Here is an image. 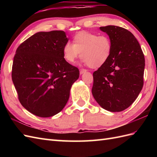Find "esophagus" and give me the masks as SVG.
<instances>
[{
	"label": "esophagus",
	"instance_id": "esophagus-1",
	"mask_svg": "<svg viewBox=\"0 0 157 157\" xmlns=\"http://www.w3.org/2000/svg\"><path fill=\"white\" fill-rule=\"evenodd\" d=\"M87 71V70L85 69H79V73H80V74H83V73H86Z\"/></svg>",
	"mask_w": 157,
	"mask_h": 157
}]
</instances>
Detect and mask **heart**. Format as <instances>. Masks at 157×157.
I'll return each instance as SVG.
<instances>
[{
	"label": "heart",
	"mask_w": 157,
	"mask_h": 157,
	"mask_svg": "<svg viewBox=\"0 0 157 157\" xmlns=\"http://www.w3.org/2000/svg\"><path fill=\"white\" fill-rule=\"evenodd\" d=\"M112 50V42L109 36L81 32L73 38V44L67 42L64 45L63 54L69 63H74L76 59L82 56L84 64L97 69L108 61Z\"/></svg>",
	"instance_id": "obj_1"
}]
</instances>
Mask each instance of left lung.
Segmentation results:
<instances>
[{
  "label": "left lung",
  "mask_w": 157,
  "mask_h": 157,
  "mask_svg": "<svg viewBox=\"0 0 157 157\" xmlns=\"http://www.w3.org/2000/svg\"><path fill=\"white\" fill-rule=\"evenodd\" d=\"M100 29L111 38L113 50L108 61L93 73L92 95L102 108L120 112L128 108L142 90L144 55L128 29L115 25Z\"/></svg>",
  "instance_id": "obj_1"
}]
</instances>
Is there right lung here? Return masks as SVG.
<instances>
[{"label":"right lung","mask_w":157,"mask_h":157,"mask_svg":"<svg viewBox=\"0 0 157 157\" xmlns=\"http://www.w3.org/2000/svg\"><path fill=\"white\" fill-rule=\"evenodd\" d=\"M68 40L63 31L40 32L17 49L12 80L20 103L36 116L49 117L61 112L79 78V69L63 56Z\"/></svg>","instance_id":"obj_1"}]
</instances>
